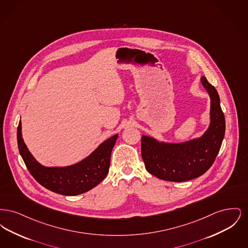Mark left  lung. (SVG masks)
Listing matches in <instances>:
<instances>
[{
    "instance_id": "obj_1",
    "label": "left lung",
    "mask_w": 248,
    "mask_h": 248,
    "mask_svg": "<svg viewBox=\"0 0 248 248\" xmlns=\"http://www.w3.org/2000/svg\"><path fill=\"white\" fill-rule=\"evenodd\" d=\"M210 97L209 124L203 134L180 142L158 140L142 135L141 155L149 173L158 178L181 182L204 174L219 152L225 135V117L216 88L201 76Z\"/></svg>"
}]
</instances>
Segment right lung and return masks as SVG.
Returning a JSON list of instances; mask_svg holds the SVG:
<instances>
[{"mask_svg": "<svg viewBox=\"0 0 248 248\" xmlns=\"http://www.w3.org/2000/svg\"><path fill=\"white\" fill-rule=\"evenodd\" d=\"M16 135L19 153L32 177L49 190L68 196L84 193L97 186L107 177L111 151L119 137L116 134L108 138L88 156L74 165L46 166L36 160L25 144L21 121H19Z\"/></svg>", "mask_w": 248, "mask_h": 248, "instance_id": "obj_1", "label": "right lung"}]
</instances>
